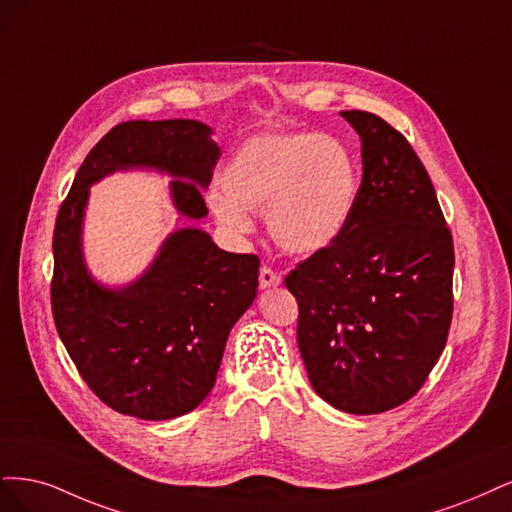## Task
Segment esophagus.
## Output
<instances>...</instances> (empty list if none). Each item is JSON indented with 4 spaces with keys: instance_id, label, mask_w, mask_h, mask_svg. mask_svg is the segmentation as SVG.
I'll list each match as a JSON object with an SVG mask.
<instances>
[{
    "instance_id": "34e87169",
    "label": "esophagus",
    "mask_w": 512,
    "mask_h": 512,
    "mask_svg": "<svg viewBox=\"0 0 512 512\" xmlns=\"http://www.w3.org/2000/svg\"><path fill=\"white\" fill-rule=\"evenodd\" d=\"M259 285H261V289L280 285V274L274 272L270 266H261V270H259Z\"/></svg>"
}]
</instances>
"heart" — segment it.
<instances>
[{
	"mask_svg": "<svg viewBox=\"0 0 512 512\" xmlns=\"http://www.w3.org/2000/svg\"><path fill=\"white\" fill-rule=\"evenodd\" d=\"M223 193L210 208L232 234H249V210H263L280 249H327L349 221L357 193L353 153L340 138L310 131H268L244 140L221 172Z\"/></svg>",
	"mask_w": 512,
	"mask_h": 512,
	"instance_id": "1",
	"label": "heart"
}]
</instances>
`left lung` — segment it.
Instances as JSON below:
<instances>
[{
    "mask_svg": "<svg viewBox=\"0 0 512 512\" xmlns=\"http://www.w3.org/2000/svg\"><path fill=\"white\" fill-rule=\"evenodd\" d=\"M361 138L351 217L285 276L298 300L310 385L338 410L376 415L430 376L453 319V236L415 148L385 119L342 110Z\"/></svg>",
    "mask_w": 512,
    "mask_h": 512,
    "instance_id": "left-lung-1",
    "label": "left lung"
}]
</instances>
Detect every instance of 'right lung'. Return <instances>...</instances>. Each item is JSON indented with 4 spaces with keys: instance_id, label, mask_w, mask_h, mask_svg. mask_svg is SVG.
<instances>
[{
    "instance_id": "1",
    "label": "right lung",
    "mask_w": 512,
    "mask_h": 512,
    "mask_svg": "<svg viewBox=\"0 0 512 512\" xmlns=\"http://www.w3.org/2000/svg\"><path fill=\"white\" fill-rule=\"evenodd\" d=\"M200 121H127L97 142L55 221L51 306L57 334L82 381L112 410L163 421L187 415L210 393L234 323L257 295L259 257L225 253L202 229H178L140 280L110 291L89 276L80 253L89 185L125 168L174 176L185 217L208 212L221 151Z\"/></svg>"
}]
</instances>
